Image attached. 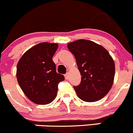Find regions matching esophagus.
Masks as SVG:
<instances>
[{"instance_id": "obj_1", "label": "esophagus", "mask_w": 133, "mask_h": 133, "mask_svg": "<svg viewBox=\"0 0 133 133\" xmlns=\"http://www.w3.org/2000/svg\"><path fill=\"white\" fill-rule=\"evenodd\" d=\"M65 79H68V74L67 73L66 74H65Z\"/></svg>"}]
</instances>
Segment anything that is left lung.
I'll list each match as a JSON object with an SVG mask.
<instances>
[{
    "mask_svg": "<svg viewBox=\"0 0 133 133\" xmlns=\"http://www.w3.org/2000/svg\"><path fill=\"white\" fill-rule=\"evenodd\" d=\"M68 50L76 58L81 81L74 86L79 98L87 102L103 98L111 89L115 66L109 53L91 41L79 39L68 44Z\"/></svg>",
    "mask_w": 133,
    "mask_h": 133,
    "instance_id": "1",
    "label": "left lung"
}]
</instances>
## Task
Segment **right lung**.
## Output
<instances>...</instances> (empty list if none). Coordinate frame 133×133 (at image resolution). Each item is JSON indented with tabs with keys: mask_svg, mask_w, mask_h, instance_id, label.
I'll list each match as a JSON object with an SVG mask.
<instances>
[{
	"mask_svg": "<svg viewBox=\"0 0 133 133\" xmlns=\"http://www.w3.org/2000/svg\"><path fill=\"white\" fill-rule=\"evenodd\" d=\"M58 48L56 43H41L26 51L17 66L18 83L34 103L46 105L56 97L58 84L65 80L56 72L52 57Z\"/></svg>",
	"mask_w": 133,
	"mask_h": 133,
	"instance_id": "add662e5",
	"label": "right lung"
}]
</instances>
